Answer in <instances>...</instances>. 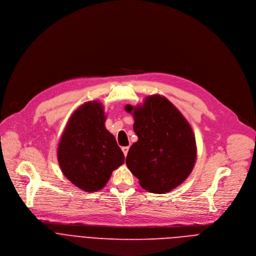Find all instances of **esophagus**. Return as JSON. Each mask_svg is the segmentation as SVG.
Returning <instances> with one entry per match:
<instances>
[{
	"instance_id": "1",
	"label": "esophagus",
	"mask_w": 256,
	"mask_h": 256,
	"mask_svg": "<svg viewBox=\"0 0 256 256\" xmlns=\"http://www.w3.org/2000/svg\"><path fill=\"white\" fill-rule=\"evenodd\" d=\"M128 149H130V147H122V152H124V156H126V155H128Z\"/></svg>"
}]
</instances>
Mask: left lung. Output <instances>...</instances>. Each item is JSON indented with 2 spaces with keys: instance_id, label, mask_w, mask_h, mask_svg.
<instances>
[{
  "instance_id": "1",
  "label": "left lung",
  "mask_w": 256,
  "mask_h": 256,
  "mask_svg": "<svg viewBox=\"0 0 256 256\" xmlns=\"http://www.w3.org/2000/svg\"><path fill=\"white\" fill-rule=\"evenodd\" d=\"M134 118L138 142L126 163L140 186L154 194H166L180 186L192 173L196 144L192 126L164 96H149L138 106L128 104Z\"/></svg>"
}]
</instances>
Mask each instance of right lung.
Masks as SVG:
<instances>
[{"label":"right lung","instance_id":"1","mask_svg":"<svg viewBox=\"0 0 256 256\" xmlns=\"http://www.w3.org/2000/svg\"><path fill=\"white\" fill-rule=\"evenodd\" d=\"M103 105L89 101L70 118L58 147L64 175L82 190H102L114 170L124 163V155L112 134L105 128Z\"/></svg>","mask_w":256,"mask_h":256}]
</instances>
